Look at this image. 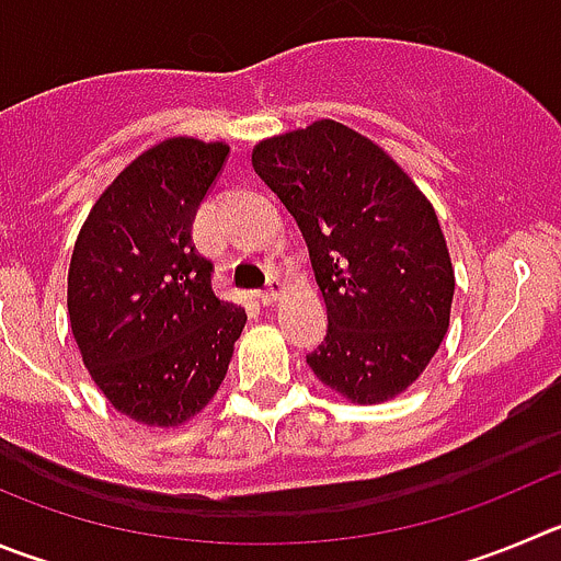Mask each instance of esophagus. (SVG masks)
I'll use <instances>...</instances> for the list:
<instances>
[{
	"label": "esophagus",
	"mask_w": 561,
	"mask_h": 561,
	"mask_svg": "<svg viewBox=\"0 0 561 561\" xmlns=\"http://www.w3.org/2000/svg\"><path fill=\"white\" fill-rule=\"evenodd\" d=\"M282 296H285V285H282L279 279H271L268 287H265V290L260 293V301H263L265 307H274Z\"/></svg>",
	"instance_id": "obj_1"
}]
</instances>
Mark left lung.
<instances>
[{"label":"left lung","instance_id":"8db88e82","mask_svg":"<svg viewBox=\"0 0 561 561\" xmlns=\"http://www.w3.org/2000/svg\"><path fill=\"white\" fill-rule=\"evenodd\" d=\"M251 165L310 249L329 329L307 357L352 404L410 390L448 332L454 265L426 193L381 146L321 118L254 146Z\"/></svg>","mask_w":561,"mask_h":561}]
</instances>
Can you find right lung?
<instances>
[{"instance_id": "obj_1", "label": "right lung", "mask_w": 561, "mask_h": 561, "mask_svg": "<svg viewBox=\"0 0 561 561\" xmlns=\"http://www.w3.org/2000/svg\"><path fill=\"white\" fill-rule=\"evenodd\" d=\"M224 140L165 138L88 213L68 265V321L93 385L151 428L196 417L221 387L245 310L209 285L193 218L221 174Z\"/></svg>"}]
</instances>
